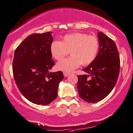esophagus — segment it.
<instances>
[{
	"instance_id": "1",
	"label": "esophagus",
	"mask_w": 133,
	"mask_h": 133,
	"mask_svg": "<svg viewBox=\"0 0 133 133\" xmlns=\"http://www.w3.org/2000/svg\"><path fill=\"white\" fill-rule=\"evenodd\" d=\"M63 74H64V76L65 77H68V76H69V75H70V74H69V73H66V72H64Z\"/></svg>"
}]
</instances>
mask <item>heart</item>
<instances>
[{
    "mask_svg": "<svg viewBox=\"0 0 133 133\" xmlns=\"http://www.w3.org/2000/svg\"><path fill=\"white\" fill-rule=\"evenodd\" d=\"M99 42L95 36L83 33L65 35L63 41L55 40L51 43L50 50L52 56L57 60L61 59L69 54L71 56L59 61L56 68L59 70L70 73L80 65L90 64L96 58Z\"/></svg>",
    "mask_w": 133,
    "mask_h": 133,
    "instance_id": "1",
    "label": "heart"
}]
</instances>
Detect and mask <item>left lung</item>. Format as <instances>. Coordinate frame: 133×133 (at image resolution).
Instances as JSON below:
<instances>
[{
  "label": "left lung",
  "instance_id": "left-lung-1",
  "mask_svg": "<svg viewBox=\"0 0 133 133\" xmlns=\"http://www.w3.org/2000/svg\"><path fill=\"white\" fill-rule=\"evenodd\" d=\"M97 36L98 54L83 69L87 74L77 76L79 96L88 102H97L105 98L114 89L120 72V56L115 42L102 32Z\"/></svg>",
  "mask_w": 133,
  "mask_h": 133
}]
</instances>
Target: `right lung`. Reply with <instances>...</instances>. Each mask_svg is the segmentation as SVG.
<instances>
[{
  "label": "right lung",
  "mask_w": 133,
  "mask_h": 133,
  "mask_svg": "<svg viewBox=\"0 0 133 133\" xmlns=\"http://www.w3.org/2000/svg\"><path fill=\"white\" fill-rule=\"evenodd\" d=\"M51 32L32 34L16 48L13 73L20 92L38 105H48L57 97L59 83L64 78L61 71L50 72L55 62L50 46Z\"/></svg>",
  "instance_id": "obj_1"
}]
</instances>
